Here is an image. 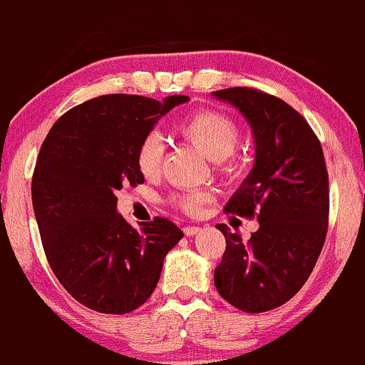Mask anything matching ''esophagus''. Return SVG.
<instances>
[{
    "label": "esophagus",
    "instance_id": "1",
    "mask_svg": "<svg viewBox=\"0 0 365 365\" xmlns=\"http://www.w3.org/2000/svg\"><path fill=\"white\" fill-rule=\"evenodd\" d=\"M200 231H202L200 226H186V228H184V235H186V237H193V235L200 233Z\"/></svg>",
    "mask_w": 365,
    "mask_h": 365
}]
</instances>
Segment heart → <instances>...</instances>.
Segmentation results:
<instances>
[{
  "label": "heart",
  "instance_id": "b5f03b06",
  "mask_svg": "<svg viewBox=\"0 0 365 365\" xmlns=\"http://www.w3.org/2000/svg\"><path fill=\"white\" fill-rule=\"evenodd\" d=\"M175 132L182 139H186L191 146L197 148L203 156L225 165V172L228 175L237 172V165H231V163L225 165L228 163V156L233 155V151L237 150L238 139H240V128L230 116L219 111H212V109H203V111L193 113L191 116L184 118L181 123H178ZM162 155L163 148L158 137L148 135L137 150V170L148 179L155 178L160 172V165H162ZM210 200H212L210 191H191V193L174 197L172 203L184 212L198 214Z\"/></svg>",
  "mask_w": 365,
  "mask_h": 365
}]
</instances>
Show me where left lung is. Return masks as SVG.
Wrapping results in <instances>:
<instances>
[{
    "instance_id": "1",
    "label": "left lung",
    "mask_w": 365,
    "mask_h": 365,
    "mask_svg": "<svg viewBox=\"0 0 365 365\" xmlns=\"http://www.w3.org/2000/svg\"><path fill=\"white\" fill-rule=\"evenodd\" d=\"M244 115L256 143L252 170L226 203V212L257 217L259 228L242 240L226 225L217 292L247 313L282 307L315 268L327 235L329 178L322 146L308 121L269 93L235 87L212 92Z\"/></svg>"
}]
</instances>
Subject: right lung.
<instances>
[{
  "label": "right lung",
  "instance_id": "1",
  "mask_svg": "<svg viewBox=\"0 0 365 365\" xmlns=\"http://www.w3.org/2000/svg\"><path fill=\"white\" fill-rule=\"evenodd\" d=\"M190 101L101 96L69 109L50 128L31 197L50 268L83 307L123 315L155 291L167 252L182 231L165 217L132 228L116 191L144 182L135 155L156 121Z\"/></svg>",
  "mask_w": 365,
  "mask_h": 365
}]
</instances>
